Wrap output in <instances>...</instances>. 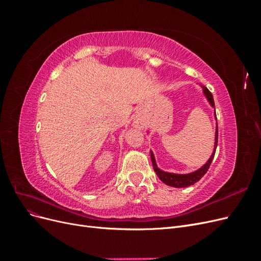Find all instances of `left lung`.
<instances>
[{"label": "left lung", "instance_id": "obj_1", "mask_svg": "<svg viewBox=\"0 0 261 261\" xmlns=\"http://www.w3.org/2000/svg\"><path fill=\"white\" fill-rule=\"evenodd\" d=\"M202 90L204 96L207 97L209 103L211 105L212 108H215V101H213V97H212V93L208 90L207 87L202 86ZM216 114V112H215ZM216 120H217V115H216ZM217 145H218V125H217V129H216V138H215V150H213V152L210 156V159L207 161V163L201 167L199 170H197L195 172L192 173H188V174H174V173H168V172H164L162 170H160L159 168L156 167V163H155V159H154V155L152 153V151H150V155H151V161H152V165H153V170L156 173L158 177H159L164 184H167L169 186L172 187H177V188H181V187H188L191 185H194L195 183H197L204 174H206L210 164L213 160V156H215L216 153V149H217Z\"/></svg>", "mask_w": 261, "mask_h": 261}]
</instances>
